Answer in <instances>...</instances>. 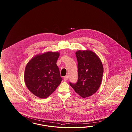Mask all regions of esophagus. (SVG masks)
<instances>
[{"label": "esophagus", "mask_w": 132, "mask_h": 132, "mask_svg": "<svg viewBox=\"0 0 132 132\" xmlns=\"http://www.w3.org/2000/svg\"><path fill=\"white\" fill-rule=\"evenodd\" d=\"M69 79V76L68 75H66V76L64 77V81H67Z\"/></svg>", "instance_id": "esophagus-1"}]
</instances>
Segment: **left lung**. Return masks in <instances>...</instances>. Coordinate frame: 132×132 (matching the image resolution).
I'll return each mask as SVG.
<instances>
[{
  "label": "left lung",
  "mask_w": 132,
  "mask_h": 132,
  "mask_svg": "<svg viewBox=\"0 0 132 132\" xmlns=\"http://www.w3.org/2000/svg\"><path fill=\"white\" fill-rule=\"evenodd\" d=\"M77 60L78 80L76 83L69 82L75 91L83 98L92 96L99 88L104 68L99 57L89 50L76 53Z\"/></svg>",
  "instance_id": "left-lung-1"
}]
</instances>
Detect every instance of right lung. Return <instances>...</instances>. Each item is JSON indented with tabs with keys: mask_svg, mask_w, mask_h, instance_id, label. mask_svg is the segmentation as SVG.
<instances>
[{
	"mask_svg": "<svg viewBox=\"0 0 132 132\" xmlns=\"http://www.w3.org/2000/svg\"><path fill=\"white\" fill-rule=\"evenodd\" d=\"M59 56L57 52H47L35 56L27 65L24 82L30 92L37 97H48L62 80L56 65Z\"/></svg>",
	"mask_w": 132,
	"mask_h": 132,
	"instance_id": "right-lung-1",
	"label": "right lung"
}]
</instances>
